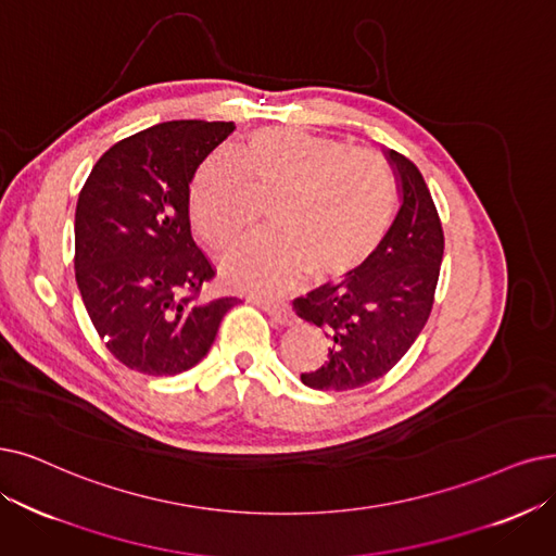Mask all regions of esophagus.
Listing matches in <instances>:
<instances>
[{"mask_svg":"<svg viewBox=\"0 0 556 556\" xmlns=\"http://www.w3.org/2000/svg\"><path fill=\"white\" fill-rule=\"evenodd\" d=\"M266 315H269L276 324H280V326H292L294 324V313H292V307L287 305V303H280V301H271V299H257L255 301Z\"/></svg>","mask_w":556,"mask_h":556,"instance_id":"obj_1","label":"esophagus"}]
</instances>
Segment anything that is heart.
I'll list each match as a JSON object with an SVG mask.
<instances>
[{"label": "heart", "mask_w": 556, "mask_h": 556, "mask_svg": "<svg viewBox=\"0 0 556 556\" xmlns=\"http://www.w3.org/2000/svg\"><path fill=\"white\" fill-rule=\"evenodd\" d=\"M257 198H270L269 226L224 257L228 282L274 294L307 274L326 282L365 266L388 239L399 207L392 166L379 152L299 127H264L241 141L235 162L214 152L189 189V218L210 249L249 230Z\"/></svg>", "instance_id": "b5f03b06"}]
</instances>
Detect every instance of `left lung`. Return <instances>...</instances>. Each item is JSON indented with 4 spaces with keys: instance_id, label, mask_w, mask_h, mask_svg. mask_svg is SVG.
<instances>
[{
    "instance_id": "left-lung-1",
    "label": "left lung",
    "mask_w": 556,
    "mask_h": 556,
    "mask_svg": "<svg viewBox=\"0 0 556 556\" xmlns=\"http://www.w3.org/2000/svg\"><path fill=\"white\" fill-rule=\"evenodd\" d=\"M402 207L376 255L342 282H326L294 299L296 315L324 328L328 355L301 374L315 390H355L388 374L425 328L435 296L445 235L417 166L388 150Z\"/></svg>"
}]
</instances>
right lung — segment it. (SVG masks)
Instances as JSON below:
<instances>
[{
  "instance_id": "right-lung-1",
  "label": "right lung",
  "mask_w": 556,
  "mask_h": 556,
  "mask_svg": "<svg viewBox=\"0 0 556 556\" xmlns=\"http://www.w3.org/2000/svg\"><path fill=\"white\" fill-rule=\"evenodd\" d=\"M235 123L170 121L111 146L81 187L75 278L118 363L173 376L201 363L237 296L205 299L214 266L195 247L189 185Z\"/></svg>"
}]
</instances>
